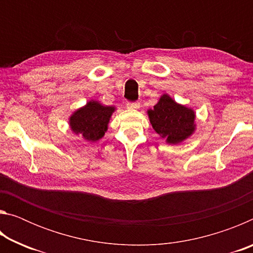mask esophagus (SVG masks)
I'll use <instances>...</instances> for the list:
<instances>
[{"mask_svg":"<svg viewBox=\"0 0 253 253\" xmlns=\"http://www.w3.org/2000/svg\"><path fill=\"white\" fill-rule=\"evenodd\" d=\"M127 109H138L139 108V104L138 102H127L126 104Z\"/></svg>","mask_w":253,"mask_h":253,"instance_id":"1","label":"esophagus"}]
</instances>
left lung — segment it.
I'll use <instances>...</instances> for the list:
<instances>
[{
    "label": "left lung",
    "instance_id": "left-lung-1",
    "mask_svg": "<svg viewBox=\"0 0 253 253\" xmlns=\"http://www.w3.org/2000/svg\"><path fill=\"white\" fill-rule=\"evenodd\" d=\"M153 129L169 145H177L194 134L195 111L178 104L168 93H163L153 109L147 110Z\"/></svg>",
    "mask_w": 253,
    "mask_h": 253
}]
</instances>
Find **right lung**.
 <instances>
[{
  "label": "right lung",
  "instance_id": "obj_1",
  "mask_svg": "<svg viewBox=\"0 0 253 253\" xmlns=\"http://www.w3.org/2000/svg\"><path fill=\"white\" fill-rule=\"evenodd\" d=\"M115 110V106H105L98 100H89L70 115V129L87 142H98L108 129V124Z\"/></svg>",
  "mask_w": 253,
  "mask_h": 253
}]
</instances>
